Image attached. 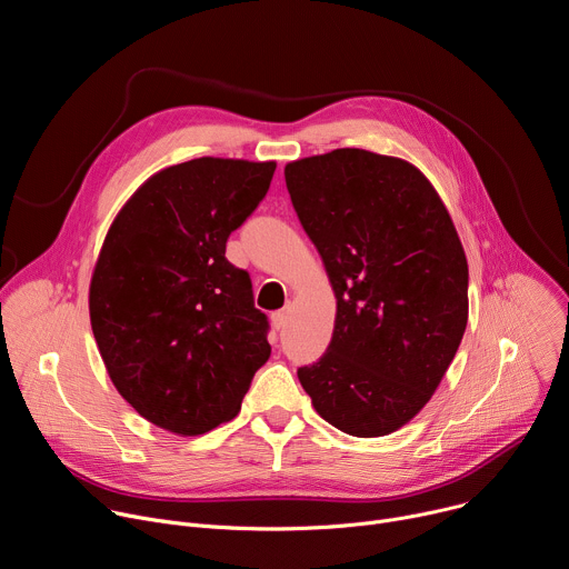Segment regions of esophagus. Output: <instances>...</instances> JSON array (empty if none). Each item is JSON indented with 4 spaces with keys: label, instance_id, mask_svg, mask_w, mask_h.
Wrapping results in <instances>:
<instances>
[{
    "label": "esophagus",
    "instance_id": "esophagus-1",
    "mask_svg": "<svg viewBox=\"0 0 569 569\" xmlns=\"http://www.w3.org/2000/svg\"><path fill=\"white\" fill-rule=\"evenodd\" d=\"M288 319H290V308L277 310V312L272 315V323H274V329H283L286 323H288Z\"/></svg>",
    "mask_w": 569,
    "mask_h": 569
}]
</instances>
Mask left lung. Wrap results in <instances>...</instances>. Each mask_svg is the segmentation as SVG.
Instances as JSON below:
<instances>
[{"mask_svg": "<svg viewBox=\"0 0 569 569\" xmlns=\"http://www.w3.org/2000/svg\"><path fill=\"white\" fill-rule=\"evenodd\" d=\"M283 173L338 299L331 345L299 382L338 430L391 435L432 398L466 331L468 263L452 218L398 157L338 148Z\"/></svg>", "mask_w": 569, "mask_h": 569, "instance_id": "left-lung-1", "label": "left lung"}]
</instances>
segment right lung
Returning a JSON list of instances; mask_svg holds the SVG:
<instances>
[{
  "label": "right lung",
  "instance_id": "right-lung-1",
  "mask_svg": "<svg viewBox=\"0 0 569 569\" xmlns=\"http://www.w3.org/2000/svg\"><path fill=\"white\" fill-rule=\"evenodd\" d=\"M277 164L198 157L148 178L117 213L90 283V319L117 391L157 428L231 421L268 362V317L227 238Z\"/></svg>",
  "mask_w": 569,
  "mask_h": 569
}]
</instances>
